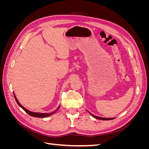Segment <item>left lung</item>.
Here are the masks:
<instances>
[{
    "mask_svg": "<svg viewBox=\"0 0 149 149\" xmlns=\"http://www.w3.org/2000/svg\"><path fill=\"white\" fill-rule=\"evenodd\" d=\"M91 114V113H90ZM94 118H95L96 119H101V120H111V119H114V118H100V117H97V116H94V115H93V114H91Z\"/></svg>",
    "mask_w": 149,
    "mask_h": 149,
    "instance_id": "left-lung-1",
    "label": "left lung"
}]
</instances>
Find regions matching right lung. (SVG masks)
Here are the masks:
<instances>
[{
	"mask_svg": "<svg viewBox=\"0 0 149 149\" xmlns=\"http://www.w3.org/2000/svg\"><path fill=\"white\" fill-rule=\"evenodd\" d=\"M15 100H16V101H17V104H19L22 109H23L26 113H27L28 114H29L30 116H33V117H35V118H46V117H48V116H51V115H52V114H53L54 113H55V112L58 111V109H59V107L58 108V109L56 110V111H55L54 112H52V113H49V114H46V113H38V112H31V111H29V110H27L26 109H25V108L24 107H23L20 104V102L18 101V100H17V99L16 98V97L15 96Z\"/></svg>",
	"mask_w": 149,
	"mask_h": 149,
	"instance_id": "1",
	"label": "right lung"
}]
</instances>
